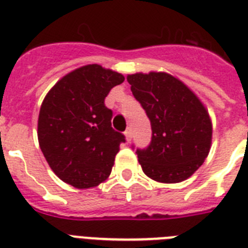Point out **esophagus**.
<instances>
[{"label":"esophagus","mask_w":248,"mask_h":248,"mask_svg":"<svg viewBox=\"0 0 248 248\" xmlns=\"http://www.w3.org/2000/svg\"><path fill=\"white\" fill-rule=\"evenodd\" d=\"M124 136H126V139H127V141H131V139H132L131 128H127V130L124 131Z\"/></svg>","instance_id":"1"}]
</instances>
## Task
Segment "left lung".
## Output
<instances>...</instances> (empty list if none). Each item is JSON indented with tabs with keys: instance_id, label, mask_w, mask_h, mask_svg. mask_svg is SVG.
Listing matches in <instances>:
<instances>
[{
	"instance_id": "obj_1",
	"label": "left lung",
	"mask_w": 248,
	"mask_h": 248,
	"mask_svg": "<svg viewBox=\"0 0 248 248\" xmlns=\"http://www.w3.org/2000/svg\"><path fill=\"white\" fill-rule=\"evenodd\" d=\"M127 81L152 126L149 147L136 149L144 173L166 184L186 180L211 148L207 109L188 86L165 72L128 75Z\"/></svg>"
}]
</instances>
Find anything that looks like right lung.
<instances>
[{"mask_svg": "<svg viewBox=\"0 0 248 248\" xmlns=\"http://www.w3.org/2000/svg\"><path fill=\"white\" fill-rule=\"evenodd\" d=\"M124 81L118 72L89 64L69 72L45 96L38 116V143L59 179L89 189L110 175L124 136L112 128L104 104L110 89Z\"/></svg>", "mask_w": 248, "mask_h": 248, "instance_id": "obj_1", "label": "right lung"}]
</instances>
